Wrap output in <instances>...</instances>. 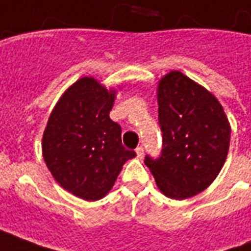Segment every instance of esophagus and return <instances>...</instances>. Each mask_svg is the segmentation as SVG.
I'll list each match as a JSON object with an SVG mask.
<instances>
[{"label": "esophagus", "mask_w": 251, "mask_h": 251, "mask_svg": "<svg viewBox=\"0 0 251 251\" xmlns=\"http://www.w3.org/2000/svg\"><path fill=\"white\" fill-rule=\"evenodd\" d=\"M136 153H137V157H138V158L144 157V148H142V147L137 148Z\"/></svg>", "instance_id": "34e87169"}]
</instances>
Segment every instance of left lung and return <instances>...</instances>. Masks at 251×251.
Here are the masks:
<instances>
[{"label":"left lung","instance_id":"1","mask_svg":"<svg viewBox=\"0 0 251 251\" xmlns=\"http://www.w3.org/2000/svg\"><path fill=\"white\" fill-rule=\"evenodd\" d=\"M157 103L163 151L144 163L167 198L188 199L208 188L223 168L231 126L215 95L180 71L158 80Z\"/></svg>","mask_w":251,"mask_h":251}]
</instances>
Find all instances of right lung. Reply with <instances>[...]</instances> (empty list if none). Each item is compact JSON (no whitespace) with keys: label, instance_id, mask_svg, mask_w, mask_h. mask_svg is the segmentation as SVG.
Listing matches in <instances>:
<instances>
[{"label":"right lung","instance_id":"obj_1","mask_svg":"<svg viewBox=\"0 0 251 251\" xmlns=\"http://www.w3.org/2000/svg\"><path fill=\"white\" fill-rule=\"evenodd\" d=\"M117 90L83 76L63 93L43 133V157L59 185L83 200L104 198L124 164L136 157L111 121Z\"/></svg>","mask_w":251,"mask_h":251}]
</instances>
